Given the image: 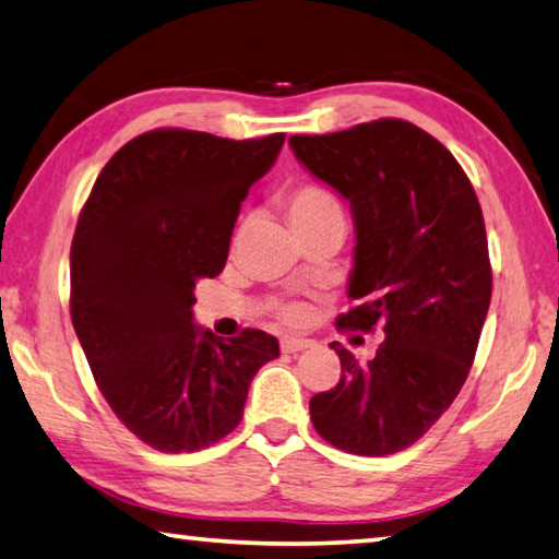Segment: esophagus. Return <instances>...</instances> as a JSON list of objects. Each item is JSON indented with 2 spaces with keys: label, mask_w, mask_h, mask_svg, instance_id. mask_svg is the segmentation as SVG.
<instances>
[{
  "label": "esophagus",
  "mask_w": 559,
  "mask_h": 559,
  "mask_svg": "<svg viewBox=\"0 0 559 559\" xmlns=\"http://www.w3.org/2000/svg\"><path fill=\"white\" fill-rule=\"evenodd\" d=\"M310 345V340H306V337H283L281 340V349L283 353H288V355H293V353H300V349H308Z\"/></svg>",
  "instance_id": "1"
}]
</instances>
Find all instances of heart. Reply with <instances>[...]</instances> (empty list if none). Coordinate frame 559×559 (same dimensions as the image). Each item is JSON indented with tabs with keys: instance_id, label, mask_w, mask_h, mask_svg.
Returning <instances> with one entry per match:
<instances>
[{
	"instance_id": "obj_1",
	"label": "heart",
	"mask_w": 559,
	"mask_h": 559,
	"mask_svg": "<svg viewBox=\"0 0 559 559\" xmlns=\"http://www.w3.org/2000/svg\"><path fill=\"white\" fill-rule=\"evenodd\" d=\"M283 212L296 234L320 229L328 224H345V212L337 197L318 182H298L281 194ZM286 318H296V310H283Z\"/></svg>"
}]
</instances>
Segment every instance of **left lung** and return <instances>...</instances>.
I'll return each mask as SVG.
<instances>
[{"instance_id": "left-lung-1", "label": "left lung", "mask_w": 559, "mask_h": 559, "mask_svg": "<svg viewBox=\"0 0 559 559\" xmlns=\"http://www.w3.org/2000/svg\"><path fill=\"white\" fill-rule=\"evenodd\" d=\"M288 143L353 210L355 308L337 328L384 333L370 362L330 343L343 372L310 400V419L335 449L390 456L437 424L471 372L493 290L484 212L456 157L409 120Z\"/></svg>"}]
</instances>
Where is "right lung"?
<instances>
[{
	"label": "right lung",
	"instance_id": "add662e5",
	"mask_svg": "<svg viewBox=\"0 0 559 559\" xmlns=\"http://www.w3.org/2000/svg\"><path fill=\"white\" fill-rule=\"evenodd\" d=\"M286 135L229 140L157 128L103 167L71 243V320L118 419L147 447L200 451L239 427L278 340L216 337L192 320L194 286L219 276L251 185Z\"/></svg>",
	"mask_w": 559,
	"mask_h": 559
}]
</instances>
